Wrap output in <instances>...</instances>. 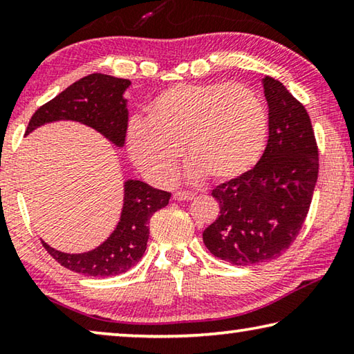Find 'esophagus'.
I'll return each mask as SVG.
<instances>
[{"label":"esophagus","mask_w":354,"mask_h":354,"mask_svg":"<svg viewBox=\"0 0 354 354\" xmlns=\"http://www.w3.org/2000/svg\"><path fill=\"white\" fill-rule=\"evenodd\" d=\"M195 198V194H192V192H175V194H173V200H176V201H190V200H194Z\"/></svg>","instance_id":"esophagus-1"}]
</instances>
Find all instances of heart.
Instances as JSON below:
<instances>
[{
  "instance_id": "heart-1",
  "label": "heart",
  "mask_w": 354,
  "mask_h": 354,
  "mask_svg": "<svg viewBox=\"0 0 354 354\" xmlns=\"http://www.w3.org/2000/svg\"><path fill=\"white\" fill-rule=\"evenodd\" d=\"M267 133L266 106L245 84H176L149 101L145 120L131 122L128 153L153 183L175 179L183 147L189 179L226 181L259 160Z\"/></svg>"
}]
</instances>
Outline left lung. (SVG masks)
<instances>
[{"label": "left lung", "mask_w": 354, "mask_h": 354, "mask_svg": "<svg viewBox=\"0 0 354 354\" xmlns=\"http://www.w3.org/2000/svg\"><path fill=\"white\" fill-rule=\"evenodd\" d=\"M268 104V142L254 169L217 185L220 214L203 231L211 253L232 266L274 259L295 241L319 176V149L304 106L270 76L262 80Z\"/></svg>", "instance_id": "left-lung-1"}]
</instances>
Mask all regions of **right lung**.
<instances>
[{
  "instance_id": "1",
  "label": "right lung",
  "mask_w": 354,
  "mask_h": 354,
  "mask_svg": "<svg viewBox=\"0 0 354 354\" xmlns=\"http://www.w3.org/2000/svg\"><path fill=\"white\" fill-rule=\"evenodd\" d=\"M129 80L93 73L71 84L56 98L39 107L29 120L26 136L46 123L71 120L98 131L117 148L124 147L128 129V100L123 97ZM123 207L112 234L86 253H64L41 241L45 250L71 272L107 278L128 272L142 259L149 236L148 221L169 205L171 194L139 179L123 184Z\"/></svg>"
}]
</instances>
